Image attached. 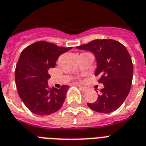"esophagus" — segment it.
Segmentation results:
<instances>
[{"label":"esophagus","instance_id":"obj_1","mask_svg":"<svg viewBox=\"0 0 146 146\" xmlns=\"http://www.w3.org/2000/svg\"><path fill=\"white\" fill-rule=\"evenodd\" d=\"M79 88H80V90H82V92H86L88 90V88L86 86H79Z\"/></svg>","mask_w":146,"mask_h":146}]
</instances>
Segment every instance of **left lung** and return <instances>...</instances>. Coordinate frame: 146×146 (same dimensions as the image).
Masks as SVG:
<instances>
[{"label":"left lung","mask_w":146,"mask_h":146,"mask_svg":"<svg viewBox=\"0 0 146 146\" xmlns=\"http://www.w3.org/2000/svg\"><path fill=\"white\" fill-rule=\"evenodd\" d=\"M91 51L97 60L95 76L104 85L94 103H87L92 110L99 113H111L121 106L131 88L133 66L124 45L113 39H96L76 47Z\"/></svg>","instance_id":"1"}]
</instances>
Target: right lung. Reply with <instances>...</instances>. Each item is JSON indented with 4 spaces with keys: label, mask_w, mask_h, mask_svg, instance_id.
<instances>
[{
    "label": "right lung",
    "mask_w": 146,
    "mask_h": 146,
    "mask_svg": "<svg viewBox=\"0 0 146 146\" xmlns=\"http://www.w3.org/2000/svg\"><path fill=\"white\" fill-rule=\"evenodd\" d=\"M71 48L40 41L26 47L20 54L15 70L16 85L21 100L33 113L49 115L64 104L69 86L50 88L48 70L54 67L60 55Z\"/></svg>",
    "instance_id": "right-lung-1"
}]
</instances>
